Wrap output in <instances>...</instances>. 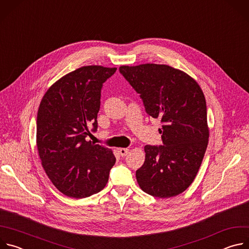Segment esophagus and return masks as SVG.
<instances>
[{
    "mask_svg": "<svg viewBox=\"0 0 249 249\" xmlns=\"http://www.w3.org/2000/svg\"><path fill=\"white\" fill-rule=\"evenodd\" d=\"M119 153H120V156L121 157H125V156H127V154L129 153V149H125V148H121V149H119Z\"/></svg>",
    "mask_w": 249,
    "mask_h": 249,
    "instance_id": "1",
    "label": "esophagus"
}]
</instances>
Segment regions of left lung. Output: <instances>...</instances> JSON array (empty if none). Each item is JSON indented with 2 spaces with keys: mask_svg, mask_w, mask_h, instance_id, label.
<instances>
[{
  "mask_svg": "<svg viewBox=\"0 0 249 249\" xmlns=\"http://www.w3.org/2000/svg\"><path fill=\"white\" fill-rule=\"evenodd\" d=\"M120 74L140 94L147 114L162 124V146H145L137 171L144 192L169 198L185 191L203 160L209 139L204 93L190 76L167 65L122 66Z\"/></svg>",
  "mask_w": 249,
  "mask_h": 249,
  "instance_id": "left-lung-1",
  "label": "left lung"
}]
</instances>
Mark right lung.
Instances as JSON below:
<instances>
[{
    "instance_id": "right-lung-1",
    "label": "right lung",
    "mask_w": 249,
    "mask_h": 249,
    "mask_svg": "<svg viewBox=\"0 0 249 249\" xmlns=\"http://www.w3.org/2000/svg\"><path fill=\"white\" fill-rule=\"evenodd\" d=\"M116 68L86 66L57 81L37 112L36 144L42 166L66 196L86 198L102 190L116 159L110 149L86 138L97 130L103 83Z\"/></svg>"
}]
</instances>
